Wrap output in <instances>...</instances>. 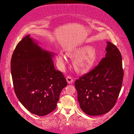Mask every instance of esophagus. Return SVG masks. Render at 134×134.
Returning <instances> with one entry per match:
<instances>
[{"label":"esophagus","instance_id":"1","mask_svg":"<svg viewBox=\"0 0 134 134\" xmlns=\"http://www.w3.org/2000/svg\"><path fill=\"white\" fill-rule=\"evenodd\" d=\"M66 81L69 84H72L73 82V79L71 76H68L66 78Z\"/></svg>","mask_w":134,"mask_h":134}]
</instances>
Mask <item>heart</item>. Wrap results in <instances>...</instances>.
<instances>
[{
	"instance_id": "1",
	"label": "heart",
	"mask_w": 134,
	"mask_h": 134,
	"mask_svg": "<svg viewBox=\"0 0 134 134\" xmlns=\"http://www.w3.org/2000/svg\"><path fill=\"white\" fill-rule=\"evenodd\" d=\"M65 55L73 60V65L78 74H85L89 73L95 66L98 60L96 49L89 45H83L66 50ZM59 67L63 69L67 62L66 58L62 54L56 56Z\"/></svg>"
}]
</instances>
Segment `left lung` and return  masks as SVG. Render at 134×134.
Instances as JSON below:
<instances>
[{
	"mask_svg": "<svg viewBox=\"0 0 134 134\" xmlns=\"http://www.w3.org/2000/svg\"><path fill=\"white\" fill-rule=\"evenodd\" d=\"M106 54L98 65L75 82L80 107L86 114L99 115L115 106L123 78L121 53L107 42Z\"/></svg>",
	"mask_w": 134,
	"mask_h": 134,
	"instance_id": "obj_1",
	"label": "left lung"
}]
</instances>
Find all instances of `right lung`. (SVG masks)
I'll return each instance as SVG.
<instances>
[{
    "label": "right lung",
    "instance_id": "add662e5",
    "mask_svg": "<svg viewBox=\"0 0 134 134\" xmlns=\"http://www.w3.org/2000/svg\"><path fill=\"white\" fill-rule=\"evenodd\" d=\"M54 56L28 35L18 44L11 58L15 94L28 111L38 116L55 109L60 92L67 85L62 73L55 69Z\"/></svg>",
    "mask_w": 134,
    "mask_h": 134
}]
</instances>
